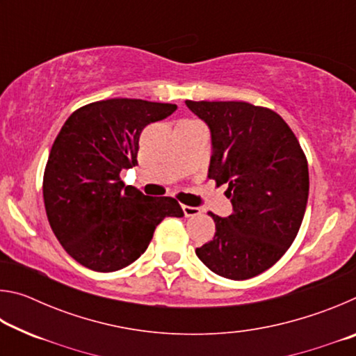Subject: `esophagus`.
I'll return each instance as SVG.
<instances>
[{"instance_id": "34e87169", "label": "esophagus", "mask_w": 356, "mask_h": 356, "mask_svg": "<svg viewBox=\"0 0 356 356\" xmlns=\"http://www.w3.org/2000/svg\"><path fill=\"white\" fill-rule=\"evenodd\" d=\"M182 210H184V213H185V216H196V215H200L201 213V209L200 207H191V206H182Z\"/></svg>"}]
</instances>
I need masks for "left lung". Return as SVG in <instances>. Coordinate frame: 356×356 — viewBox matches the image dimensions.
Here are the masks:
<instances>
[{
    "instance_id": "left-lung-1",
    "label": "left lung",
    "mask_w": 356,
    "mask_h": 356,
    "mask_svg": "<svg viewBox=\"0 0 356 356\" xmlns=\"http://www.w3.org/2000/svg\"><path fill=\"white\" fill-rule=\"evenodd\" d=\"M212 136L209 179L227 185L234 213L215 221V237L196 248L213 273L250 280L268 270L297 237L309 195L308 161L280 114L246 102H193Z\"/></svg>"
}]
</instances>
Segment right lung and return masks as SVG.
Returning <instances> with one entry per match:
<instances>
[{
	"instance_id": "1",
	"label": "right lung",
	"mask_w": 356,
	"mask_h": 356,
	"mask_svg": "<svg viewBox=\"0 0 356 356\" xmlns=\"http://www.w3.org/2000/svg\"><path fill=\"white\" fill-rule=\"evenodd\" d=\"M177 110L172 104L108 99L70 114L53 143L44 172L48 222L83 267L110 273L135 262L166 216H184L170 196L152 197L124 185L119 174L138 165L146 125Z\"/></svg>"
}]
</instances>
